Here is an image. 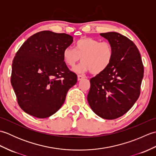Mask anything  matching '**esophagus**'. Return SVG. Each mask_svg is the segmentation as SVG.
I'll return each instance as SVG.
<instances>
[{"mask_svg": "<svg viewBox=\"0 0 156 156\" xmlns=\"http://www.w3.org/2000/svg\"><path fill=\"white\" fill-rule=\"evenodd\" d=\"M84 78H85L84 76L80 75V74L78 75V80H82V79Z\"/></svg>", "mask_w": 156, "mask_h": 156, "instance_id": "1", "label": "esophagus"}]
</instances>
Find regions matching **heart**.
<instances>
[{
	"mask_svg": "<svg viewBox=\"0 0 156 156\" xmlns=\"http://www.w3.org/2000/svg\"><path fill=\"white\" fill-rule=\"evenodd\" d=\"M62 55L65 64L69 67H74L81 59L82 62L74 68L76 72L90 71L96 75L108 68L113 59L114 51L109 42L84 37L76 41L74 49L70 46L66 47Z\"/></svg>",
	"mask_w": 156,
	"mask_h": 156,
	"instance_id": "1",
	"label": "heart"
}]
</instances>
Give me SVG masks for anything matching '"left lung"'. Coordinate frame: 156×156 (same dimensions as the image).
Wrapping results in <instances>:
<instances>
[{
  "label": "left lung",
  "instance_id": "8db88e82",
  "mask_svg": "<svg viewBox=\"0 0 156 156\" xmlns=\"http://www.w3.org/2000/svg\"><path fill=\"white\" fill-rule=\"evenodd\" d=\"M112 45L113 59L103 72L90 79L88 102L105 119H115L133 107L140 94L144 65L134 43L119 33L101 34Z\"/></svg>",
  "mask_w": 156,
  "mask_h": 156
}]
</instances>
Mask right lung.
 Instances as JSON below:
<instances>
[{
    "label": "right lung",
    "mask_w": 156,
    "mask_h": 156,
    "mask_svg": "<svg viewBox=\"0 0 156 156\" xmlns=\"http://www.w3.org/2000/svg\"><path fill=\"white\" fill-rule=\"evenodd\" d=\"M72 42L69 35L43 31L28 38L16 53L11 82L26 113L47 118L64 104L68 90L77 82L62 55Z\"/></svg>",
    "instance_id": "add662e5"
}]
</instances>
